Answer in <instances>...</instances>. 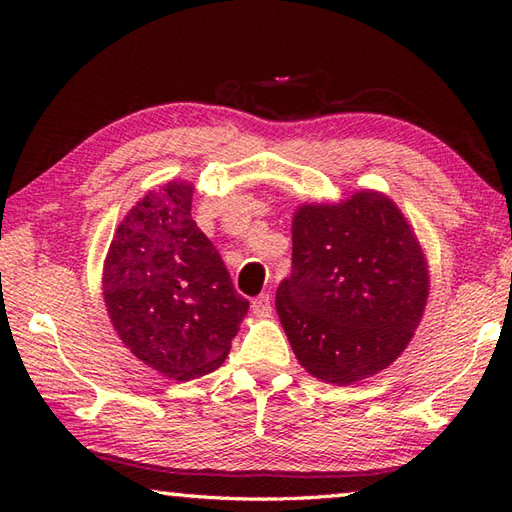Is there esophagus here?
<instances>
[{"instance_id":"esophagus-1","label":"esophagus","mask_w":512,"mask_h":512,"mask_svg":"<svg viewBox=\"0 0 512 512\" xmlns=\"http://www.w3.org/2000/svg\"><path fill=\"white\" fill-rule=\"evenodd\" d=\"M250 308H253L257 317H266V314H270V310H273V301H270V295L262 292V295L253 299V306Z\"/></svg>"}]
</instances>
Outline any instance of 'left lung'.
Masks as SVG:
<instances>
[{
  "label": "left lung",
  "mask_w": 512,
  "mask_h": 512,
  "mask_svg": "<svg viewBox=\"0 0 512 512\" xmlns=\"http://www.w3.org/2000/svg\"><path fill=\"white\" fill-rule=\"evenodd\" d=\"M427 264L398 206L376 191L306 204L277 314L292 352L323 383L352 385L400 356L422 319Z\"/></svg>",
  "instance_id": "1"
}]
</instances>
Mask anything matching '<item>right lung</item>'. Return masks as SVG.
<instances>
[{
  "instance_id": "add662e5",
  "label": "right lung",
  "mask_w": 512,
  "mask_h": 512,
  "mask_svg": "<svg viewBox=\"0 0 512 512\" xmlns=\"http://www.w3.org/2000/svg\"><path fill=\"white\" fill-rule=\"evenodd\" d=\"M193 187L149 191L110 244L103 295L114 328L136 358L173 380L224 363L248 299L191 217Z\"/></svg>"
}]
</instances>
